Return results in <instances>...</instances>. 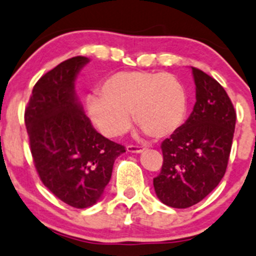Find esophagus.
Masks as SVG:
<instances>
[{
	"label": "esophagus",
	"instance_id": "34e87169",
	"mask_svg": "<svg viewBox=\"0 0 256 256\" xmlns=\"http://www.w3.org/2000/svg\"><path fill=\"white\" fill-rule=\"evenodd\" d=\"M126 150H128V152H131V153H141L144 152V147L135 146V144H128V146L126 147Z\"/></svg>",
	"mask_w": 256,
	"mask_h": 256
}]
</instances>
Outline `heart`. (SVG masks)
Listing matches in <instances>:
<instances>
[{"mask_svg": "<svg viewBox=\"0 0 256 256\" xmlns=\"http://www.w3.org/2000/svg\"><path fill=\"white\" fill-rule=\"evenodd\" d=\"M87 108L104 135L125 132L134 112L140 128L156 138H163L182 125L188 102L184 87L173 74L124 71L104 80L102 94L88 96Z\"/></svg>", "mask_w": 256, "mask_h": 256, "instance_id": "1", "label": "heart"}]
</instances>
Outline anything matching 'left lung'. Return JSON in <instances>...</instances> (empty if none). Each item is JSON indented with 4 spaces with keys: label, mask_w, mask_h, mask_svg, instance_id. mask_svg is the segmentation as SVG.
Here are the masks:
<instances>
[{
    "label": "left lung",
    "mask_w": 256,
    "mask_h": 256,
    "mask_svg": "<svg viewBox=\"0 0 256 256\" xmlns=\"http://www.w3.org/2000/svg\"><path fill=\"white\" fill-rule=\"evenodd\" d=\"M192 70L196 103L189 119L162 142V170L153 179L158 198L174 208L196 205L220 184L236 128V110L224 88L201 70Z\"/></svg>",
    "instance_id": "obj_1"
}]
</instances>
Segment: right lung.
Returning a JSON list of instances; mask_svg holds the SVG:
<instances>
[{"mask_svg": "<svg viewBox=\"0 0 256 256\" xmlns=\"http://www.w3.org/2000/svg\"><path fill=\"white\" fill-rule=\"evenodd\" d=\"M88 58L76 56L36 83L24 112L34 166L42 184L76 208L94 205L125 152L93 128L74 93V80Z\"/></svg>", "mask_w": 256, "mask_h": 256, "instance_id": "right-lung-1", "label": "right lung"}]
</instances>
